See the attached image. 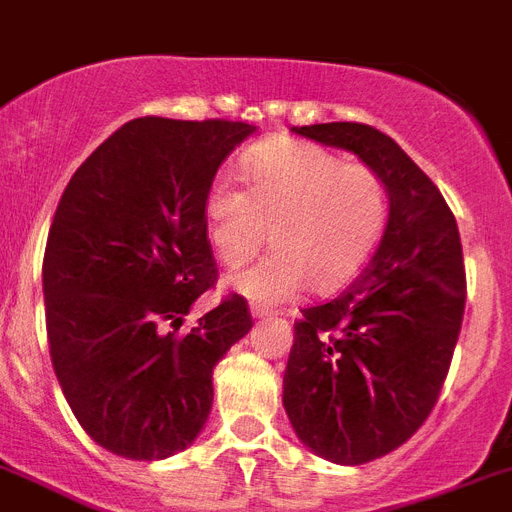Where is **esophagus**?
I'll return each mask as SVG.
<instances>
[{
    "label": "esophagus",
    "mask_w": 512,
    "mask_h": 512,
    "mask_svg": "<svg viewBox=\"0 0 512 512\" xmlns=\"http://www.w3.org/2000/svg\"><path fill=\"white\" fill-rule=\"evenodd\" d=\"M252 317H257V320H265V317L273 315V307H268V304H260V302H252Z\"/></svg>",
    "instance_id": "esophagus-1"
}]
</instances>
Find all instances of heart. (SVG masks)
I'll return each mask as SVG.
<instances>
[{"label":"heart","mask_w":512,"mask_h":512,"mask_svg":"<svg viewBox=\"0 0 512 512\" xmlns=\"http://www.w3.org/2000/svg\"><path fill=\"white\" fill-rule=\"evenodd\" d=\"M247 192L218 176L205 197L213 252L239 265L263 247L276 249L231 276L257 302H283L309 289H341L364 265L388 221V184L367 163H346L325 148L294 140L257 145L244 161Z\"/></svg>","instance_id":"heart-1"}]
</instances>
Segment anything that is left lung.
<instances>
[{"label": "left lung", "mask_w": 512, "mask_h": 512, "mask_svg": "<svg viewBox=\"0 0 512 512\" xmlns=\"http://www.w3.org/2000/svg\"><path fill=\"white\" fill-rule=\"evenodd\" d=\"M294 132L351 150L388 184L375 257L336 299L302 309L283 372L299 440L359 466L401 448L440 398L466 307L461 236L435 182L393 137L359 122Z\"/></svg>", "instance_id": "obj_1"}]
</instances>
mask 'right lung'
I'll return each mask as SVG.
<instances>
[{"mask_svg":"<svg viewBox=\"0 0 512 512\" xmlns=\"http://www.w3.org/2000/svg\"><path fill=\"white\" fill-rule=\"evenodd\" d=\"M252 132L229 119H132L62 192L44 252L51 364L80 427L122 458L187 448L213 406V367L252 328L247 299L229 294L176 330L218 281L205 197Z\"/></svg>","mask_w":512,"mask_h":512,"instance_id":"right-lung-1","label":"right lung"}]
</instances>
